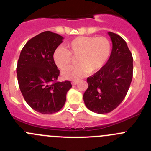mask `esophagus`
Listing matches in <instances>:
<instances>
[{
	"label": "esophagus",
	"instance_id": "34e87169",
	"mask_svg": "<svg viewBox=\"0 0 151 151\" xmlns=\"http://www.w3.org/2000/svg\"><path fill=\"white\" fill-rule=\"evenodd\" d=\"M78 83V82L77 81H72V83H71V85H76Z\"/></svg>",
	"mask_w": 151,
	"mask_h": 151
}]
</instances>
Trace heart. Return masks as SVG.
<instances>
[{"label":"heart","instance_id":"b5f03b06","mask_svg":"<svg viewBox=\"0 0 151 151\" xmlns=\"http://www.w3.org/2000/svg\"><path fill=\"white\" fill-rule=\"evenodd\" d=\"M111 43L104 36H79L55 51L53 59L56 66L64 69L77 58V66L62 72L64 79L77 80L85 74H93L104 67L111 54Z\"/></svg>","mask_w":151,"mask_h":151}]
</instances>
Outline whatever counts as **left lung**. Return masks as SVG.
Wrapping results in <instances>:
<instances>
[{"label":"left lung","instance_id":"1","mask_svg":"<svg viewBox=\"0 0 151 151\" xmlns=\"http://www.w3.org/2000/svg\"><path fill=\"white\" fill-rule=\"evenodd\" d=\"M112 42L109 58L104 67L87 79L83 95L85 106L99 114L112 112L124 99L133 77V58L119 35L108 32Z\"/></svg>","mask_w":151,"mask_h":151}]
</instances>
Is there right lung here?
<instances>
[{
	"mask_svg": "<svg viewBox=\"0 0 151 151\" xmlns=\"http://www.w3.org/2000/svg\"><path fill=\"white\" fill-rule=\"evenodd\" d=\"M63 37L45 31L30 39L19 55L17 74L19 89L32 109L42 114L57 112L64 105L71 82H56L60 71L53 55Z\"/></svg>",
	"mask_w": 151,
	"mask_h": 151,
	"instance_id": "right-lung-1",
	"label": "right lung"
}]
</instances>
